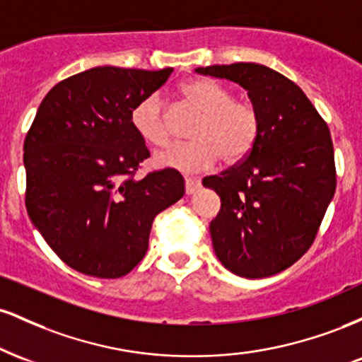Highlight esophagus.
Masks as SVG:
<instances>
[{"label":"esophagus","mask_w":362,"mask_h":362,"mask_svg":"<svg viewBox=\"0 0 362 362\" xmlns=\"http://www.w3.org/2000/svg\"><path fill=\"white\" fill-rule=\"evenodd\" d=\"M199 187H201V180H199V178L185 177V192L187 194H194Z\"/></svg>","instance_id":"34e87169"}]
</instances>
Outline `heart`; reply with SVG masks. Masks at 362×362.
I'll return each instance as SVG.
<instances>
[{"instance_id": "heart-1", "label": "heart", "mask_w": 362, "mask_h": 362, "mask_svg": "<svg viewBox=\"0 0 362 362\" xmlns=\"http://www.w3.org/2000/svg\"><path fill=\"white\" fill-rule=\"evenodd\" d=\"M180 95L201 112V119L192 131L194 141L173 144L158 153V167L201 172L213 167L218 158L224 163H236L252 151L260 134V114L252 102L233 98L228 88L202 78L185 81ZM131 126L153 146L168 143L167 112L160 93H149L136 102L131 110Z\"/></svg>"}]
</instances>
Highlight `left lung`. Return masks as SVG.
Listing matches in <instances>:
<instances>
[{
    "mask_svg": "<svg viewBox=\"0 0 362 362\" xmlns=\"http://www.w3.org/2000/svg\"><path fill=\"white\" fill-rule=\"evenodd\" d=\"M238 83L260 114V134L242 161L202 184L221 199L209 224L230 272L260 279L291 267L315 242L337 185L330 129L289 78L255 62L197 68Z\"/></svg>",
    "mask_w": 362,
    "mask_h": 362,
    "instance_id": "obj_1",
    "label": "left lung"
}]
</instances>
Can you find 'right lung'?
<instances>
[{
	"label": "right lung",
	"mask_w": 362,
	"mask_h": 362,
	"mask_svg": "<svg viewBox=\"0 0 362 362\" xmlns=\"http://www.w3.org/2000/svg\"><path fill=\"white\" fill-rule=\"evenodd\" d=\"M172 71L98 66L57 83L37 110L23 143L25 206L74 271L126 276L146 255L156 214L185 194L177 170L134 177L149 151L131 110Z\"/></svg>",
	"instance_id": "obj_1"
}]
</instances>
